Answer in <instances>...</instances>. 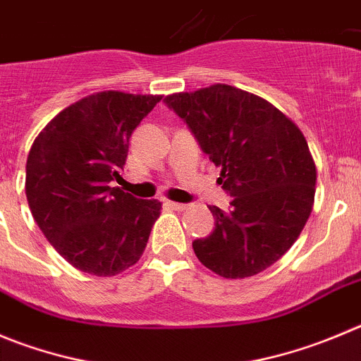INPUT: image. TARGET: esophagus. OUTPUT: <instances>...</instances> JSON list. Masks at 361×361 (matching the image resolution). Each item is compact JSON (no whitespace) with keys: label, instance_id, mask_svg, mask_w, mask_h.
<instances>
[{"label":"esophagus","instance_id":"esophagus-1","mask_svg":"<svg viewBox=\"0 0 361 361\" xmlns=\"http://www.w3.org/2000/svg\"><path fill=\"white\" fill-rule=\"evenodd\" d=\"M165 204H167L169 208H173V210H178V212H183V210H187V208H188V204L176 203V201H167Z\"/></svg>","mask_w":361,"mask_h":361}]
</instances>
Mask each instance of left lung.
<instances>
[{"mask_svg": "<svg viewBox=\"0 0 361 361\" xmlns=\"http://www.w3.org/2000/svg\"><path fill=\"white\" fill-rule=\"evenodd\" d=\"M165 103L188 124L233 196L210 207L215 230L192 242L197 260L226 279L265 271L301 235L315 200L317 169L298 124L264 97L226 83L176 92Z\"/></svg>", "mask_w": 361, "mask_h": 361, "instance_id": "1", "label": "left lung"}]
</instances>
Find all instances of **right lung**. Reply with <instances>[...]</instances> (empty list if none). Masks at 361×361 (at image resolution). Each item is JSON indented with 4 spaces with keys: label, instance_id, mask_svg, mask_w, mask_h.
<instances>
[{
    "label": "right lung",
    "instance_id": "obj_1",
    "mask_svg": "<svg viewBox=\"0 0 361 361\" xmlns=\"http://www.w3.org/2000/svg\"><path fill=\"white\" fill-rule=\"evenodd\" d=\"M161 96L104 90L56 114L26 160V200L44 237L73 267L116 276L135 265L160 217L158 200H137L123 180L133 130Z\"/></svg>",
    "mask_w": 361,
    "mask_h": 361
}]
</instances>
